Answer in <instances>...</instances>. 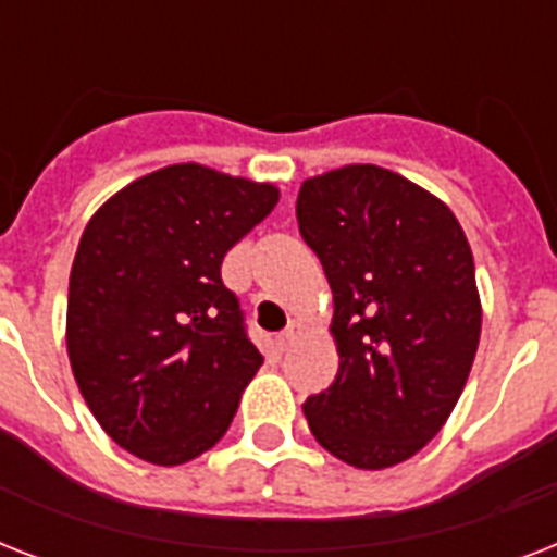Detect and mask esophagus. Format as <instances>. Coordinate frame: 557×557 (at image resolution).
<instances>
[{"mask_svg": "<svg viewBox=\"0 0 557 557\" xmlns=\"http://www.w3.org/2000/svg\"><path fill=\"white\" fill-rule=\"evenodd\" d=\"M300 332H304V323H300V321H292V323H288L286 330L280 332V347L286 349L288 344H292V341H295L297 335H300Z\"/></svg>", "mask_w": 557, "mask_h": 557, "instance_id": "1", "label": "esophagus"}]
</instances>
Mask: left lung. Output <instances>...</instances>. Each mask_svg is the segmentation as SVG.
<instances>
[{"label": "left lung", "instance_id": "obj_1", "mask_svg": "<svg viewBox=\"0 0 557 557\" xmlns=\"http://www.w3.org/2000/svg\"><path fill=\"white\" fill-rule=\"evenodd\" d=\"M297 225L330 280L341 358L306 422L347 466H398L442 431L474 364L471 245L445 201L375 164L306 178Z\"/></svg>", "mask_w": 557, "mask_h": 557}]
</instances>
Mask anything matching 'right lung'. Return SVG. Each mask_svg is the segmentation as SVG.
<instances>
[{"mask_svg": "<svg viewBox=\"0 0 557 557\" xmlns=\"http://www.w3.org/2000/svg\"><path fill=\"white\" fill-rule=\"evenodd\" d=\"M277 199L274 185L173 164L89 219L69 277L65 347L100 428L135 457L182 466L225 436L262 356L222 260Z\"/></svg>", "mask_w": 557, "mask_h": 557, "instance_id": "right-lung-1", "label": "right lung"}]
</instances>
